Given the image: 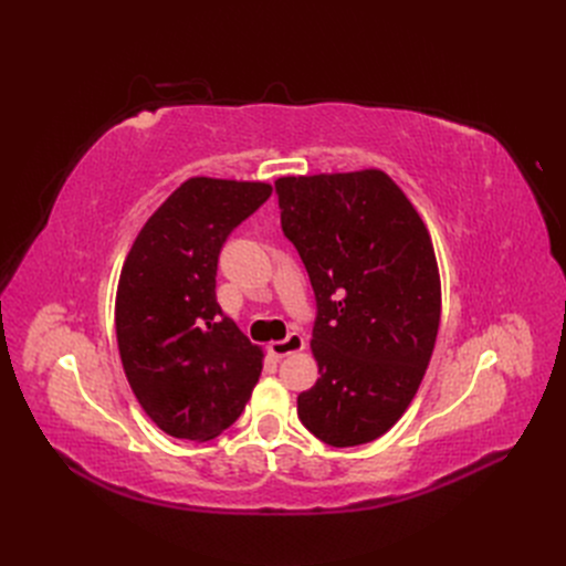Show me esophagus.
<instances>
[{"label":"esophagus","instance_id":"1","mask_svg":"<svg viewBox=\"0 0 566 566\" xmlns=\"http://www.w3.org/2000/svg\"><path fill=\"white\" fill-rule=\"evenodd\" d=\"M304 345H306V343H304V336L297 334V332H292V334H287V338H283V340L269 343V353H272L276 359H283V357H287V355L302 353Z\"/></svg>","mask_w":566,"mask_h":566}]
</instances>
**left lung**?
<instances>
[{
  "instance_id": "1",
  "label": "left lung",
  "mask_w": 566,
  "mask_h": 566,
  "mask_svg": "<svg viewBox=\"0 0 566 566\" xmlns=\"http://www.w3.org/2000/svg\"><path fill=\"white\" fill-rule=\"evenodd\" d=\"M281 226L306 266L319 378L297 415L332 447L378 440L412 402L433 355L442 290L419 211L378 168L276 179Z\"/></svg>"
}]
</instances>
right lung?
I'll list each match as a JSON object with an SVG mask.
<instances>
[{"mask_svg":"<svg viewBox=\"0 0 566 566\" xmlns=\"http://www.w3.org/2000/svg\"><path fill=\"white\" fill-rule=\"evenodd\" d=\"M272 184L191 177L160 205L124 260L115 329L128 385L164 433L205 442L244 410L264 353L217 302L228 234Z\"/></svg>","mask_w":566,"mask_h":566,"instance_id":"obj_1","label":"right lung"}]
</instances>
